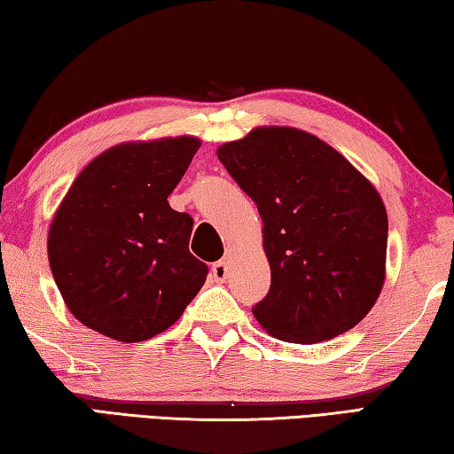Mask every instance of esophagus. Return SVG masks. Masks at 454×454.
Instances as JSON below:
<instances>
[{
	"instance_id": "obj_1",
	"label": "esophagus",
	"mask_w": 454,
	"mask_h": 454,
	"mask_svg": "<svg viewBox=\"0 0 454 454\" xmlns=\"http://www.w3.org/2000/svg\"><path fill=\"white\" fill-rule=\"evenodd\" d=\"M212 276L218 282H224L228 278V266H226V262H222V260H220V262L212 264Z\"/></svg>"
}]
</instances>
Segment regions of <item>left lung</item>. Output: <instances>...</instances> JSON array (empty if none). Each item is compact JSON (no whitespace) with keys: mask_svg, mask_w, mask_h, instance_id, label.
<instances>
[{"mask_svg":"<svg viewBox=\"0 0 454 454\" xmlns=\"http://www.w3.org/2000/svg\"><path fill=\"white\" fill-rule=\"evenodd\" d=\"M258 206L270 290L252 312L268 334L312 344L347 333L384 284L388 218L342 153L296 128H254L218 148Z\"/></svg>","mask_w":454,"mask_h":454,"instance_id":"8db88e82","label":"left lung"}]
</instances>
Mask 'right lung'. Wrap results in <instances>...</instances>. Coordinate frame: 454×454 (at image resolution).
<instances>
[{
    "label": "right lung",
    "instance_id": "add662e5",
    "mask_svg": "<svg viewBox=\"0 0 454 454\" xmlns=\"http://www.w3.org/2000/svg\"><path fill=\"white\" fill-rule=\"evenodd\" d=\"M198 148L192 136L118 144L74 180L51 220L48 258L83 326L120 342L148 340L202 288L208 266L188 250L194 220L168 204Z\"/></svg>",
    "mask_w": 454,
    "mask_h": 454
}]
</instances>
